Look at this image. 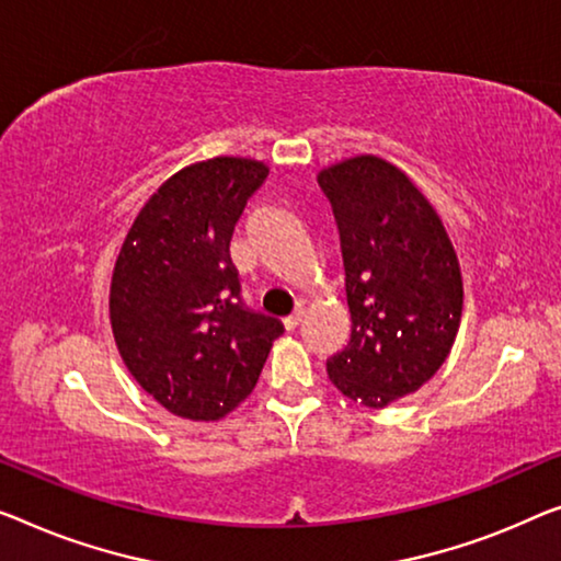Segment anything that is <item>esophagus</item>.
Here are the masks:
<instances>
[{
	"label": "esophagus",
	"instance_id": "obj_1",
	"mask_svg": "<svg viewBox=\"0 0 561 561\" xmlns=\"http://www.w3.org/2000/svg\"><path fill=\"white\" fill-rule=\"evenodd\" d=\"M305 320V309L299 307V309H295V312H291L289 317H284V328L287 330H295V328H299V322Z\"/></svg>",
	"mask_w": 561,
	"mask_h": 561
}]
</instances>
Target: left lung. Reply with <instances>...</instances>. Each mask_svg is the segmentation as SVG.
Returning a JSON list of instances; mask_svg holds the SVG:
<instances>
[{"instance_id": "8db88e82", "label": "left lung", "mask_w": 561, "mask_h": 561, "mask_svg": "<svg viewBox=\"0 0 561 561\" xmlns=\"http://www.w3.org/2000/svg\"><path fill=\"white\" fill-rule=\"evenodd\" d=\"M317 183L337 221L353 322L328 375L345 398L386 408L446 363L463 312L461 264L436 208L386 158H345Z\"/></svg>"}]
</instances>
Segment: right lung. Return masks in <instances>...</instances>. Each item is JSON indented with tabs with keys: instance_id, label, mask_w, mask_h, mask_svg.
<instances>
[{
	"instance_id": "obj_1",
	"label": "right lung",
	"mask_w": 561,
	"mask_h": 561,
	"mask_svg": "<svg viewBox=\"0 0 561 561\" xmlns=\"http://www.w3.org/2000/svg\"><path fill=\"white\" fill-rule=\"evenodd\" d=\"M270 169L216 156L146 201L115 259L111 328L128 373L188 421H219L254 390L282 322L249 312L229 244Z\"/></svg>"
}]
</instances>
